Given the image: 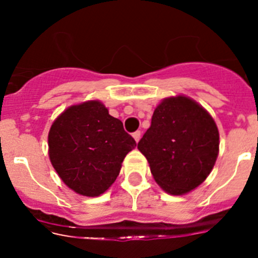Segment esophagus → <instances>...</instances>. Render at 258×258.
I'll list each match as a JSON object with an SVG mask.
<instances>
[{
    "mask_svg": "<svg viewBox=\"0 0 258 258\" xmlns=\"http://www.w3.org/2000/svg\"><path fill=\"white\" fill-rule=\"evenodd\" d=\"M132 136H134L135 141H136V142H139V141H140V139H141V132H140V131H136V132H134V134H132Z\"/></svg>",
    "mask_w": 258,
    "mask_h": 258,
    "instance_id": "34e87169",
    "label": "esophagus"
}]
</instances>
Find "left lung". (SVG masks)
Returning <instances> with one entry per match:
<instances>
[{
    "mask_svg": "<svg viewBox=\"0 0 258 258\" xmlns=\"http://www.w3.org/2000/svg\"><path fill=\"white\" fill-rule=\"evenodd\" d=\"M220 135L211 114L186 96L165 98L137 148L155 181L167 194L184 195L202 183L215 166Z\"/></svg>",
    "mask_w": 258,
    "mask_h": 258,
    "instance_id": "8db88e82",
    "label": "left lung"
}]
</instances>
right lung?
<instances>
[{
	"label": "right lung",
	"mask_w": 258,
	"mask_h": 258,
	"mask_svg": "<svg viewBox=\"0 0 258 258\" xmlns=\"http://www.w3.org/2000/svg\"><path fill=\"white\" fill-rule=\"evenodd\" d=\"M135 147L136 141L123 123L100 101L69 107L48 132L52 166L64 184L82 196L96 197L107 191Z\"/></svg>",
	"instance_id": "obj_1"
}]
</instances>
